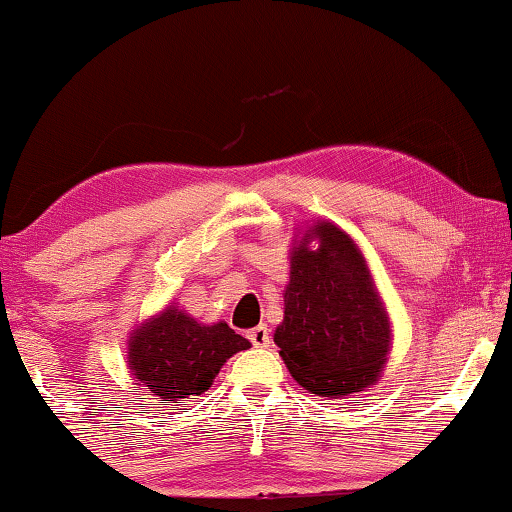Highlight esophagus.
Returning a JSON list of instances; mask_svg holds the SVG:
<instances>
[{
    "instance_id": "34e87169",
    "label": "esophagus",
    "mask_w": 512,
    "mask_h": 512,
    "mask_svg": "<svg viewBox=\"0 0 512 512\" xmlns=\"http://www.w3.org/2000/svg\"><path fill=\"white\" fill-rule=\"evenodd\" d=\"M249 341L256 345V348H268L270 345V329L265 324H258L249 331Z\"/></svg>"
}]
</instances>
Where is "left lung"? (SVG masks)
<instances>
[{
  "label": "left lung",
  "mask_w": 512,
  "mask_h": 512,
  "mask_svg": "<svg viewBox=\"0 0 512 512\" xmlns=\"http://www.w3.org/2000/svg\"><path fill=\"white\" fill-rule=\"evenodd\" d=\"M275 343L298 386L320 397L362 393L386 367L393 329L348 232L317 221L294 237Z\"/></svg>",
  "instance_id": "left-lung-1"
}]
</instances>
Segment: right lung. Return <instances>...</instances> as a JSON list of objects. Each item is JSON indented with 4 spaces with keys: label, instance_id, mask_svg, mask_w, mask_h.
<instances>
[{
    "label": "right lung",
    "instance_id": "add662e5",
    "mask_svg": "<svg viewBox=\"0 0 512 512\" xmlns=\"http://www.w3.org/2000/svg\"><path fill=\"white\" fill-rule=\"evenodd\" d=\"M249 348L225 322L202 324L171 303L131 329L126 364L136 386L174 402L209 390L223 364Z\"/></svg>",
    "mask_w": 512,
    "mask_h": 512
}]
</instances>
